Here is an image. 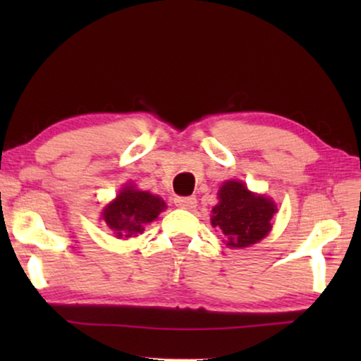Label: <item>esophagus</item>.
<instances>
[{
    "label": "esophagus",
    "instance_id": "obj_1",
    "mask_svg": "<svg viewBox=\"0 0 361 361\" xmlns=\"http://www.w3.org/2000/svg\"><path fill=\"white\" fill-rule=\"evenodd\" d=\"M174 204L179 207V209L190 210L197 205V199H195V197H176Z\"/></svg>",
    "mask_w": 361,
    "mask_h": 361
}]
</instances>
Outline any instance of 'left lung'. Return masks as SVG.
<instances>
[{
	"label": "left lung",
	"mask_w": 361,
	"mask_h": 361,
	"mask_svg": "<svg viewBox=\"0 0 361 361\" xmlns=\"http://www.w3.org/2000/svg\"><path fill=\"white\" fill-rule=\"evenodd\" d=\"M219 200L212 210V225L221 230L231 248H246L269 233L271 220L278 210L273 200L251 194L238 180L225 182Z\"/></svg>",
	"instance_id": "8db88e82"
}]
</instances>
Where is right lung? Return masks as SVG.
Listing matches in <instances>:
<instances>
[{"label":"right lung","mask_w":361,"mask_h":361,"mask_svg":"<svg viewBox=\"0 0 361 361\" xmlns=\"http://www.w3.org/2000/svg\"><path fill=\"white\" fill-rule=\"evenodd\" d=\"M164 209L166 204L159 197L125 187L116 195V200L103 212V220L118 238H130L141 233L145 225L157 219L159 212Z\"/></svg>","instance_id":"add662e5"}]
</instances>
